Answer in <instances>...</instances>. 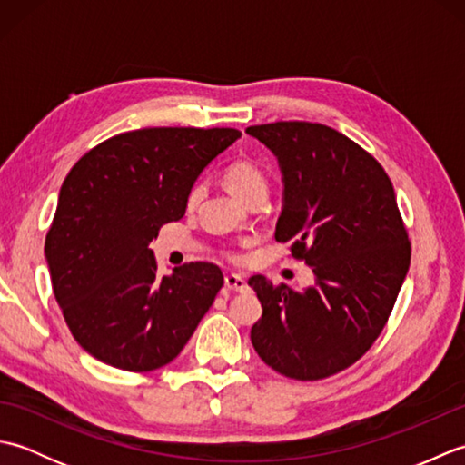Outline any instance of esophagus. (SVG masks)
I'll return each mask as SVG.
<instances>
[{"mask_svg": "<svg viewBox=\"0 0 465 465\" xmlns=\"http://www.w3.org/2000/svg\"><path fill=\"white\" fill-rule=\"evenodd\" d=\"M225 288L232 290V292H243L248 288V283H245V278L240 273H227L225 275Z\"/></svg>", "mask_w": 465, "mask_h": 465, "instance_id": "34e87169", "label": "esophagus"}]
</instances>
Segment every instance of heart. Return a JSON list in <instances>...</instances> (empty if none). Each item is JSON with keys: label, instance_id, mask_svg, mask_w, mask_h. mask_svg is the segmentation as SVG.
<instances>
[{"label": "heart", "instance_id": "heart-1", "mask_svg": "<svg viewBox=\"0 0 465 465\" xmlns=\"http://www.w3.org/2000/svg\"><path fill=\"white\" fill-rule=\"evenodd\" d=\"M223 183L233 197L248 203L253 197H265L268 193V177L253 162H235L223 173ZM202 197V187H193L190 192V205H195Z\"/></svg>", "mask_w": 465, "mask_h": 465}]
</instances>
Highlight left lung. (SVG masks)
Listing matches in <instances>:
<instances>
[{"label":"left lung","instance_id":"1","mask_svg":"<svg viewBox=\"0 0 465 465\" xmlns=\"http://www.w3.org/2000/svg\"><path fill=\"white\" fill-rule=\"evenodd\" d=\"M278 160L283 203L275 240L313 272L295 290L252 275L262 318L252 343L292 380L338 373L371 348L410 270L411 248L383 167L328 125L275 122L245 130Z\"/></svg>","mask_w":465,"mask_h":465}]
</instances>
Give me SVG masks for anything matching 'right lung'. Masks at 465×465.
<instances>
[{
    "label": "right lung",
    "mask_w": 465,
    "mask_h": 465,
    "mask_svg": "<svg viewBox=\"0 0 465 465\" xmlns=\"http://www.w3.org/2000/svg\"><path fill=\"white\" fill-rule=\"evenodd\" d=\"M242 132L145 127L95 145L64 180L45 238L54 295L82 348L152 371L192 338L223 285L213 263L157 275L150 242L182 220L197 177Z\"/></svg>",
    "instance_id": "obj_1"
}]
</instances>
